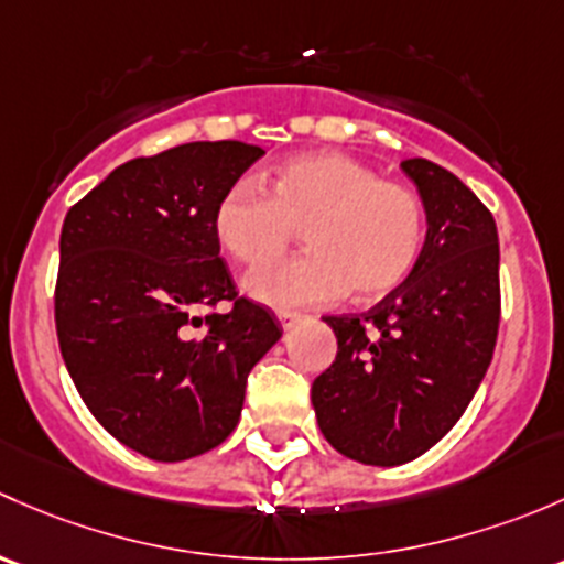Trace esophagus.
<instances>
[{"instance_id":"34e87169","label":"esophagus","mask_w":564,"mask_h":564,"mask_svg":"<svg viewBox=\"0 0 564 564\" xmlns=\"http://www.w3.org/2000/svg\"><path fill=\"white\" fill-rule=\"evenodd\" d=\"M276 317H280L282 328H284V330H290V328H293V325L299 323L301 317H304V315H299V312H276Z\"/></svg>"}]
</instances>
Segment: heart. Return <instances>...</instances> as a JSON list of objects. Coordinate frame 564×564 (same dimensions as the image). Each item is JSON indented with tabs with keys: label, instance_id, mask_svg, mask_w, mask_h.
I'll list each match as a JSON object with an SVG mask.
<instances>
[{
	"label": "heart",
	"instance_id": "heart-1",
	"mask_svg": "<svg viewBox=\"0 0 564 564\" xmlns=\"http://www.w3.org/2000/svg\"><path fill=\"white\" fill-rule=\"evenodd\" d=\"M295 228L310 254L254 271L247 290L280 310L323 306L356 293L377 301L410 280L426 247V206L417 189L388 182L339 152L290 156L271 173V193L241 178L219 200L214 230L239 263L280 258Z\"/></svg>",
	"mask_w": 564,
	"mask_h": 564
}]
</instances>
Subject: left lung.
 Segmentation results:
<instances>
[{
	"instance_id": "1",
	"label": "left lung",
	"mask_w": 564,
	"mask_h": 564,
	"mask_svg": "<svg viewBox=\"0 0 564 564\" xmlns=\"http://www.w3.org/2000/svg\"><path fill=\"white\" fill-rule=\"evenodd\" d=\"M426 206V247L399 290L361 315H328L336 358L312 382L341 456L397 467L437 445L473 402L497 345L499 239L489 208L445 167L402 162Z\"/></svg>"
}]
</instances>
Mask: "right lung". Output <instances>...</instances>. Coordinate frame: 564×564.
I'll list each match as a JSON object with an SVG mask.
<instances>
[{"label": "right lung", "instance_id": "add662e5", "mask_svg": "<svg viewBox=\"0 0 564 564\" xmlns=\"http://www.w3.org/2000/svg\"><path fill=\"white\" fill-rule=\"evenodd\" d=\"M265 152L195 141L116 167L67 212L56 336L80 399L108 434L154 462L217 448L247 377L282 336L236 293L214 230L223 195ZM219 300L231 310L207 313ZM195 327H206L193 337Z\"/></svg>", "mask_w": 564, "mask_h": 564}]
</instances>
